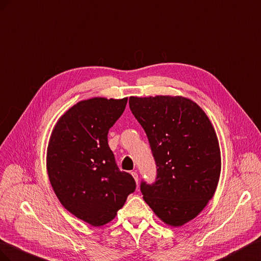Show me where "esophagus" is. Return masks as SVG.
I'll list each match as a JSON object with an SVG mask.
<instances>
[{"instance_id":"esophagus-1","label":"esophagus","mask_w":261,"mask_h":261,"mask_svg":"<svg viewBox=\"0 0 261 261\" xmlns=\"http://www.w3.org/2000/svg\"><path fill=\"white\" fill-rule=\"evenodd\" d=\"M131 175L133 176V178H135L136 182L138 184V182H139V176H138V173H137V172H132V173H131Z\"/></svg>"}]
</instances>
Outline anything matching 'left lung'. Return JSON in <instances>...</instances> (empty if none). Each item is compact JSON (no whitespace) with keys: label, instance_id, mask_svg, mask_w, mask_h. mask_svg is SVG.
I'll return each instance as SVG.
<instances>
[{"label":"left lung","instance_id":"1","mask_svg":"<svg viewBox=\"0 0 261 261\" xmlns=\"http://www.w3.org/2000/svg\"><path fill=\"white\" fill-rule=\"evenodd\" d=\"M156 164L153 184L141 181L145 202L172 226L195 219L212 199L221 173L217 133L195 101L181 96L130 97Z\"/></svg>","mask_w":261,"mask_h":261}]
</instances>
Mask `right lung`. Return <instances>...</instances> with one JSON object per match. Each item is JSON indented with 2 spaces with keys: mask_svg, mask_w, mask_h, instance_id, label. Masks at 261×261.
I'll use <instances>...</instances> for the list:
<instances>
[{
  "mask_svg": "<svg viewBox=\"0 0 261 261\" xmlns=\"http://www.w3.org/2000/svg\"><path fill=\"white\" fill-rule=\"evenodd\" d=\"M128 98L82 100L57 122L47 150L52 188L66 210L93 226L110 222L136 190L133 177L118 168L108 131Z\"/></svg>",
  "mask_w": 261,
  "mask_h": 261,
  "instance_id": "add662e5",
  "label": "right lung"
}]
</instances>
